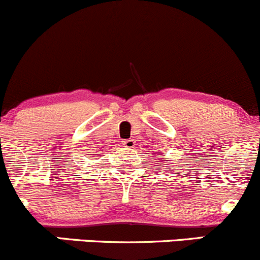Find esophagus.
I'll list each match as a JSON object with an SVG mask.
<instances>
[{"label":"esophagus","instance_id":"obj_1","mask_svg":"<svg viewBox=\"0 0 260 260\" xmlns=\"http://www.w3.org/2000/svg\"><path fill=\"white\" fill-rule=\"evenodd\" d=\"M123 146H124L125 148H128V150H132V148L136 146V141L135 140H125V141H123Z\"/></svg>","mask_w":260,"mask_h":260}]
</instances>
